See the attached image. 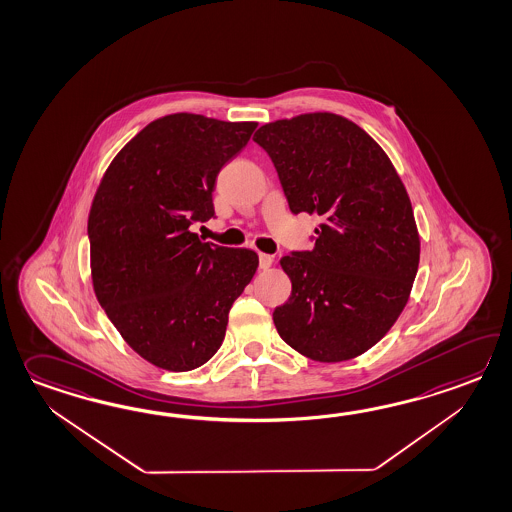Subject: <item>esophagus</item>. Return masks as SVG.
<instances>
[{"label": "esophagus", "mask_w": 512, "mask_h": 512, "mask_svg": "<svg viewBox=\"0 0 512 512\" xmlns=\"http://www.w3.org/2000/svg\"><path fill=\"white\" fill-rule=\"evenodd\" d=\"M272 262V255H266V253H259V268H261V270H268V268L272 266Z\"/></svg>", "instance_id": "obj_1"}]
</instances>
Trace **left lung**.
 Instances as JSON below:
<instances>
[{
	"label": "left lung",
	"instance_id": "1",
	"mask_svg": "<svg viewBox=\"0 0 512 512\" xmlns=\"http://www.w3.org/2000/svg\"><path fill=\"white\" fill-rule=\"evenodd\" d=\"M294 215L321 218L312 250L281 259L292 296L273 310L279 336L316 362H343L386 336L408 303L421 242L408 193L386 152L334 114L261 126Z\"/></svg>",
	"mask_w": 512,
	"mask_h": 512
}]
</instances>
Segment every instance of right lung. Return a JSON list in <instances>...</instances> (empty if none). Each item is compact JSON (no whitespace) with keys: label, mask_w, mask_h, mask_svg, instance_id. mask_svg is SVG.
<instances>
[{"label":"right lung","mask_w":512,"mask_h":512,"mask_svg":"<svg viewBox=\"0 0 512 512\" xmlns=\"http://www.w3.org/2000/svg\"><path fill=\"white\" fill-rule=\"evenodd\" d=\"M257 123L174 114L145 126L99 185L90 216L95 296L150 364L191 371L220 349L231 305L259 266L255 251L204 242L216 176Z\"/></svg>","instance_id":"add662e5"}]
</instances>
